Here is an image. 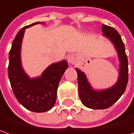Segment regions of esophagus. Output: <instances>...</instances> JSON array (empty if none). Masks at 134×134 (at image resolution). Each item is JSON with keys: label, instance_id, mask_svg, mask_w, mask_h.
<instances>
[{"label": "esophagus", "instance_id": "1", "mask_svg": "<svg viewBox=\"0 0 134 134\" xmlns=\"http://www.w3.org/2000/svg\"><path fill=\"white\" fill-rule=\"evenodd\" d=\"M67 60L70 64H74L75 63H76L77 61V57L74 55V54H71V55H69L68 58H67Z\"/></svg>", "mask_w": 134, "mask_h": 134}]
</instances>
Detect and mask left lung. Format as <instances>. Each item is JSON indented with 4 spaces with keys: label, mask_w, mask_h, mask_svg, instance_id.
Instances as JSON below:
<instances>
[{
    "label": "left lung",
    "mask_w": 134,
    "mask_h": 134,
    "mask_svg": "<svg viewBox=\"0 0 134 134\" xmlns=\"http://www.w3.org/2000/svg\"><path fill=\"white\" fill-rule=\"evenodd\" d=\"M102 36L114 45L119 60V71L117 82L109 88L103 90L94 89L86 75L76 68L78 76L79 96L86 107L92 109H105L120 98L124 92L128 80V61L121 37L114 28L103 25Z\"/></svg>",
    "instance_id": "8db88e82"
}]
</instances>
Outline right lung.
I'll return each instance as SVG.
<instances>
[{"label": "right lung", "mask_w": 134, "mask_h": 134, "mask_svg": "<svg viewBox=\"0 0 134 134\" xmlns=\"http://www.w3.org/2000/svg\"><path fill=\"white\" fill-rule=\"evenodd\" d=\"M38 23L44 24L36 22L25 26L15 37L9 53L8 76L13 93L23 106L33 112H45L56 102L60 80L68 68V63L66 60L53 63L36 77H30L26 73L21 60L23 36L26 29Z\"/></svg>", "instance_id": "add662e5"}]
</instances>
